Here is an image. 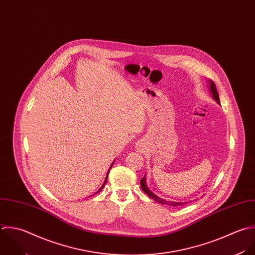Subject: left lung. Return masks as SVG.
I'll use <instances>...</instances> for the list:
<instances>
[{
    "instance_id": "1",
    "label": "left lung",
    "mask_w": 255,
    "mask_h": 255,
    "mask_svg": "<svg viewBox=\"0 0 255 255\" xmlns=\"http://www.w3.org/2000/svg\"><path fill=\"white\" fill-rule=\"evenodd\" d=\"M209 88H210V92L212 94V97L213 99L221 105L220 103V97H219V93H218V90H217V87H216V84L214 83L213 80H209ZM146 175L143 177V179L141 180V188L143 190V192L148 195L151 199H153L154 201H156L157 203L161 204V205H165V206H169V207H180V206H183V205H186L188 202H171V201H167V200H164V199H161L159 198L158 196H156L153 192H151L149 190V188L147 187V183H146Z\"/></svg>"
}]
</instances>
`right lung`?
I'll use <instances>...</instances> for the list:
<instances>
[{"label": "right lung", "mask_w": 255, "mask_h": 255, "mask_svg": "<svg viewBox=\"0 0 255 255\" xmlns=\"http://www.w3.org/2000/svg\"><path fill=\"white\" fill-rule=\"evenodd\" d=\"M114 161H115V160H114ZM114 161H113V163H112V165H111V166H110V168H109V170H108V172H107V175H106V178H105V181H104V183H103V185H102V186H101V188H100V189H99V190H98V191H97V192H96V193H95V194H97V193H99V192H100V191H101V190H102V189H103V187H104V186H105V184H106V182H107V178H108V174H109V172H110V169H111V168H112V166H113V164H114ZM90 197H91V196H90Z\"/></svg>", "instance_id": "obj_1"}]
</instances>
